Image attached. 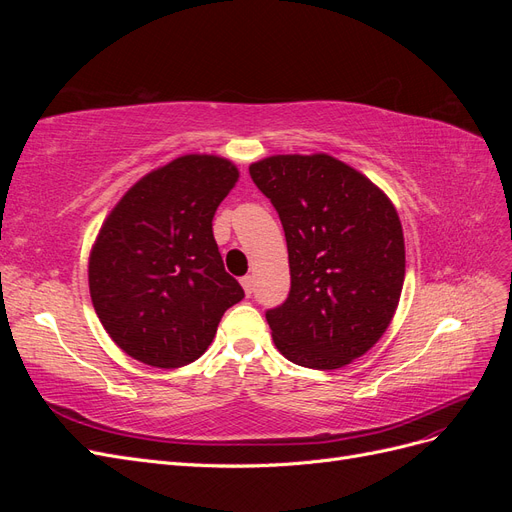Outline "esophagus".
I'll return each instance as SVG.
<instances>
[{
  "label": "esophagus",
  "instance_id": "1",
  "mask_svg": "<svg viewBox=\"0 0 512 512\" xmlns=\"http://www.w3.org/2000/svg\"><path fill=\"white\" fill-rule=\"evenodd\" d=\"M241 286H243V290H245L247 297H250V294L254 292V277H252V275H245V277H241Z\"/></svg>",
  "mask_w": 512,
  "mask_h": 512
}]
</instances>
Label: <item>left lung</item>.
Instances as JSON below:
<instances>
[{
	"label": "left lung",
	"mask_w": 512,
	"mask_h": 512,
	"mask_svg": "<svg viewBox=\"0 0 512 512\" xmlns=\"http://www.w3.org/2000/svg\"><path fill=\"white\" fill-rule=\"evenodd\" d=\"M252 181L280 215L290 262L288 299L267 312L288 361L339 369L389 327L406 275L399 215L378 185L327 153L271 156Z\"/></svg>",
	"instance_id": "1"
}]
</instances>
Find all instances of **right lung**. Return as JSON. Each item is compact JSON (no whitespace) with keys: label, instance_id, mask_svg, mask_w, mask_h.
<instances>
[{"label":"right lung","instance_id":"obj_1","mask_svg":"<svg viewBox=\"0 0 512 512\" xmlns=\"http://www.w3.org/2000/svg\"><path fill=\"white\" fill-rule=\"evenodd\" d=\"M237 179L230 160L190 153L151 170L108 213L89 254V294L132 359L160 369L196 361L245 297L211 224Z\"/></svg>","mask_w":512,"mask_h":512}]
</instances>
